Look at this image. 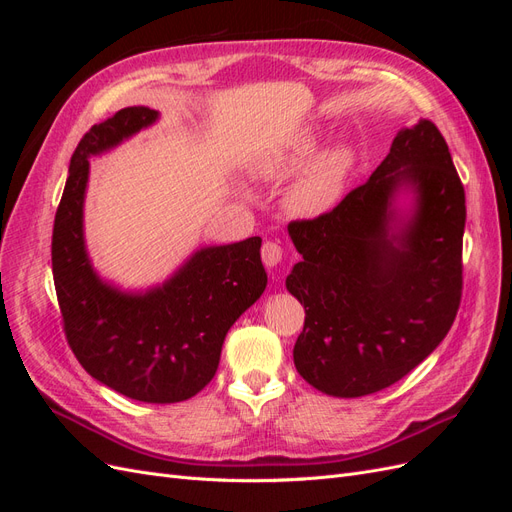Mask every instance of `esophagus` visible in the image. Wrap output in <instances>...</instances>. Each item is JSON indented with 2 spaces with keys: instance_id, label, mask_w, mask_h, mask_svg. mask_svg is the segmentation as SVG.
<instances>
[{
  "instance_id": "34e87169",
  "label": "esophagus",
  "mask_w": 512,
  "mask_h": 512,
  "mask_svg": "<svg viewBox=\"0 0 512 512\" xmlns=\"http://www.w3.org/2000/svg\"><path fill=\"white\" fill-rule=\"evenodd\" d=\"M262 262H265V267L273 269L282 262V247L273 243V241H267L265 245H262Z\"/></svg>"
}]
</instances>
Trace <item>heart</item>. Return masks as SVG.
<instances>
[{
	"mask_svg": "<svg viewBox=\"0 0 512 512\" xmlns=\"http://www.w3.org/2000/svg\"><path fill=\"white\" fill-rule=\"evenodd\" d=\"M320 143L316 130H305L273 156L262 160L258 175L265 181H284L305 165L286 194V207L297 218H320L342 198L348 177L354 168V151L348 145H335L311 158Z\"/></svg>",
	"mask_w": 512,
	"mask_h": 512,
	"instance_id": "b5f03b06",
	"label": "heart"
}]
</instances>
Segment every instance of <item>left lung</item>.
Wrapping results in <instances>:
<instances>
[{"mask_svg": "<svg viewBox=\"0 0 512 512\" xmlns=\"http://www.w3.org/2000/svg\"><path fill=\"white\" fill-rule=\"evenodd\" d=\"M466 194L440 130L401 128L331 213L292 222L286 288L305 309L294 367L333 397L395 384L438 348L461 299Z\"/></svg>", "mask_w": 512, "mask_h": 512, "instance_id": "left-lung-1", "label": "left lung"}]
</instances>
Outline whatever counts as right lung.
Segmentation results:
<instances>
[{"label":"right lung","mask_w":512,"mask_h":512,"mask_svg":"<svg viewBox=\"0 0 512 512\" xmlns=\"http://www.w3.org/2000/svg\"><path fill=\"white\" fill-rule=\"evenodd\" d=\"M160 121L128 106L72 153L53 226V280L68 344L91 378L145 404H177L211 382L224 337L267 288L260 237L200 245L160 284L123 288L94 267L85 239L89 160Z\"/></svg>","instance_id":"add662e5"}]
</instances>
